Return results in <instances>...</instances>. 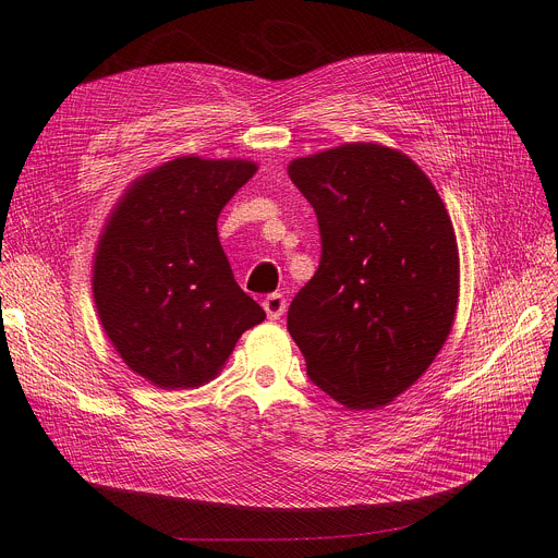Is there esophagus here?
<instances>
[{"instance_id":"34e87169","label":"esophagus","mask_w":558,"mask_h":558,"mask_svg":"<svg viewBox=\"0 0 558 558\" xmlns=\"http://www.w3.org/2000/svg\"><path fill=\"white\" fill-rule=\"evenodd\" d=\"M262 305H264V312H267V316L271 320H278L287 310V299L282 294H269L267 299H264Z\"/></svg>"}]
</instances>
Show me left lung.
I'll list each match as a JSON object with an SVG mask.
<instances>
[{"mask_svg":"<svg viewBox=\"0 0 558 558\" xmlns=\"http://www.w3.org/2000/svg\"><path fill=\"white\" fill-rule=\"evenodd\" d=\"M287 171L312 203L324 248L287 330L318 389L357 412L385 407L416 385L452 330L450 215L425 171L391 146L341 144Z\"/></svg>","mask_w":558,"mask_h":558,"instance_id":"8db88e82","label":"left lung"}]
</instances>
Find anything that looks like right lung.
Returning <instances> with one entry per match:
<instances>
[{
  "label": "right lung",
  "instance_id": "obj_1",
  "mask_svg": "<svg viewBox=\"0 0 558 558\" xmlns=\"http://www.w3.org/2000/svg\"><path fill=\"white\" fill-rule=\"evenodd\" d=\"M257 165L181 156L135 179L99 234L93 296L124 364L154 387L215 379L267 314L234 282L219 244L223 205Z\"/></svg>",
  "mask_w": 558,
  "mask_h": 558
}]
</instances>
